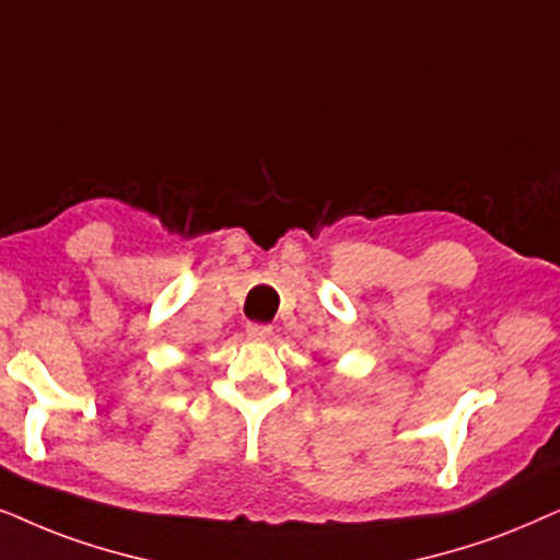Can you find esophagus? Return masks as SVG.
<instances>
[{
	"mask_svg": "<svg viewBox=\"0 0 560 560\" xmlns=\"http://www.w3.org/2000/svg\"><path fill=\"white\" fill-rule=\"evenodd\" d=\"M270 334H272L270 324H249V326H246V337L254 339V342H265V339H270Z\"/></svg>",
	"mask_w": 560,
	"mask_h": 560,
	"instance_id": "1",
	"label": "esophagus"
}]
</instances>
